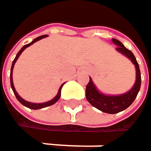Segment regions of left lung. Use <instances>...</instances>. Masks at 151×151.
<instances>
[{
	"label": "left lung",
	"mask_w": 151,
	"mask_h": 151,
	"mask_svg": "<svg viewBox=\"0 0 151 151\" xmlns=\"http://www.w3.org/2000/svg\"><path fill=\"white\" fill-rule=\"evenodd\" d=\"M113 43L117 45L116 50L126 56L135 65L136 71V78L133 87L127 93L120 95H106L101 93L93 84L90 78L89 83L86 88V97L88 102L97 109L106 114H117L128 108L136 100L141 87V72L139 65L131 50H128L119 40L113 38Z\"/></svg>",
	"instance_id": "left-lung-1"
}]
</instances>
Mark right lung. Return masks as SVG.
<instances>
[{"label": "right lung", "mask_w": 151, "mask_h": 151, "mask_svg": "<svg viewBox=\"0 0 151 151\" xmlns=\"http://www.w3.org/2000/svg\"><path fill=\"white\" fill-rule=\"evenodd\" d=\"M47 37V35H44V36H40V37H37V38H35L31 43H29V44H28V45H25L23 46L19 51H18V53L16 54V56H15V59H14V61H13V63H12V66H11V70H10V85H11V88H12V90H13V92H14V93H15V97H16V99L18 100V101L20 102V103H22L23 106H25L26 107H29V108H30V109H40V108H44V107H46V106H51L53 105V104H55L58 100H59V98H60V96H61V88H62V86H64V84H62L61 85V86L59 87V89H58V94L52 99V100H50V101H47V102H44V103H31V102H29V101H26L25 100H23L18 93H17V92L15 91V86H14V84H13V77H12V73H13V69H14V65H15V62H16V60L18 59V58H19V56L22 54V52L27 48V47H29V46H30L31 45H33L34 43H36V42H37V41H39L40 39H42V38H44V37Z\"/></svg>", "instance_id": "obj_1"}]
</instances>
